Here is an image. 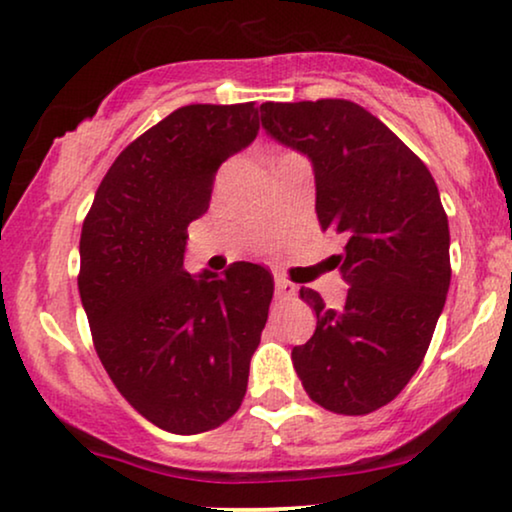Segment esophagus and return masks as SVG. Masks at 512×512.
Masks as SVG:
<instances>
[{
    "mask_svg": "<svg viewBox=\"0 0 512 512\" xmlns=\"http://www.w3.org/2000/svg\"><path fill=\"white\" fill-rule=\"evenodd\" d=\"M296 284H291L289 279L284 277H275V293L279 298H293L296 296Z\"/></svg>",
    "mask_w": 512,
    "mask_h": 512,
    "instance_id": "obj_1",
    "label": "esophagus"
}]
</instances>
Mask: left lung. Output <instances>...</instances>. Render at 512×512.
<instances>
[{
    "label": "left lung",
    "instance_id": "8db88e82",
    "mask_svg": "<svg viewBox=\"0 0 512 512\" xmlns=\"http://www.w3.org/2000/svg\"><path fill=\"white\" fill-rule=\"evenodd\" d=\"M265 132L312 163L319 226L345 240L335 268L345 307L300 298L317 331L293 347V368L321 408L368 415L417 373L450 289V228L426 165L349 100L265 102Z\"/></svg>",
    "mask_w": 512,
    "mask_h": 512
}]
</instances>
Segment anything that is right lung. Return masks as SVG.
Wrapping results in <instances>:
<instances>
[{
	"mask_svg": "<svg viewBox=\"0 0 512 512\" xmlns=\"http://www.w3.org/2000/svg\"><path fill=\"white\" fill-rule=\"evenodd\" d=\"M256 135L251 102L172 111L121 151L83 221L79 293L97 356L139 415L179 436L235 415L268 321L275 284L261 265L184 270L188 223Z\"/></svg>",
	"mask_w": 512,
	"mask_h": 512,
	"instance_id": "obj_1",
	"label": "right lung"
}]
</instances>
